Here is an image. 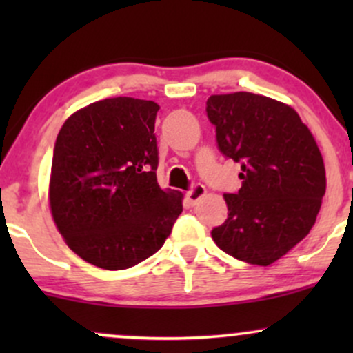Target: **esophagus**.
Instances as JSON below:
<instances>
[{
  "instance_id": "1",
  "label": "esophagus",
  "mask_w": 353,
  "mask_h": 353,
  "mask_svg": "<svg viewBox=\"0 0 353 353\" xmlns=\"http://www.w3.org/2000/svg\"><path fill=\"white\" fill-rule=\"evenodd\" d=\"M205 192H208V190H205V185H202V184H194L192 189L188 190V199H189L190 204L196 205L197 202H199V201L202 199V197L205 196Z\"/></svg>"
}]
</instances>
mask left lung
<instances>
[{
  "instance_id": "left-lung-1",
  "label": "left lung",
  "mask_w": 353,
  "mask_h": 353,
  "mask_svg": "<svg viewBox=\"0 0 353 353\" xmlns=\"http://www.w3.org/2000/svg\"><path fill=\"white\" fill-rule=\"evenodd\" d=\"M219 151L241 164L242 188L224 194L228 219L210 236L239 261L270 265L307 234L325 194V168L314 136L292 108L252 92L205 103Z\"/></svg>"
}]
</instances>
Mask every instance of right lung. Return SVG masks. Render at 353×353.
Listing matches in <instances>:
<instances>
[{"label":"right lung","mask_w":353,"mask_h":353,"mask_svg":"<svg viewBox=\"0 0 353 353\" xmlns=\"http://www.w3.org/2000/svg\"><path fill=\"white\" fill-rule=\"evenodd\" d=\"M154 101L108 98L66 119L52 152L50 205L72 252L106 270L156 254L182 212L157 184Z\"/></svg>","instance_id":"right-lung-1"}]
</instances>
